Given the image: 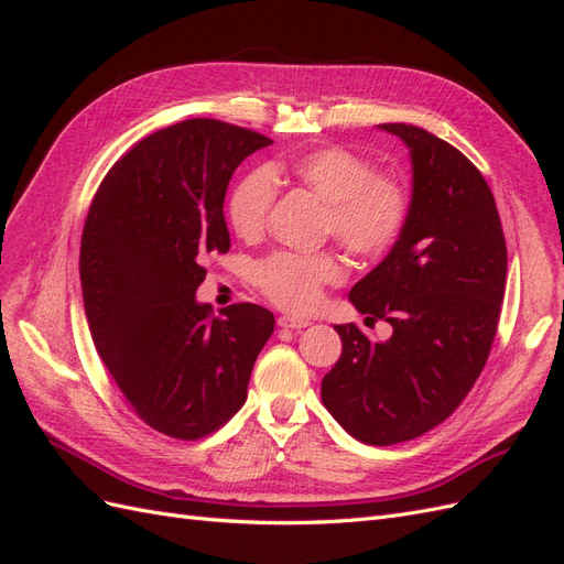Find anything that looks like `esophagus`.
I'll list each match as a JSON object with an SVG mask.
<instances>
[{"mask_svg": "<svg viewBox=\"0 0 564 564\" xmlns=\"http://www.w3.org/2000/svg\"><path fill=\"white\" fill-rule=\"evenodd\" d=\"M278 324L282 329H305L311 324L308 317H299V315H282L278 319Z\"/></svg>", "mask_w": 564, "mask_h": 564, "instance_id": "esophagus-1", "label": "esophagus"}]
</instances>
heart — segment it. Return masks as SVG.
<instances>
[{
	"label": "heart",
	"instance_id": "obj_1",
	"mask_svg": "<svg viewBox=\"0 0 564 564\" xmlns=\"http://www.w3.org/2000/svg\"><path fill=\"white\" fill-rule=\"evenodd\" d=\"M280 181H294L327 202L324 230L362 259H381L395 247L412 214V193L400 176L377 172L360 152L327 145L286 164L251 169L235 183L228 220L237 237L259 240L265 232ZM344 278L346 265L336 251H275L251 270L261 294L286 311H311L322 289Z\"/></svg>",
	"mask_w": 564,
	"mask_h": 564
}]
</instances>
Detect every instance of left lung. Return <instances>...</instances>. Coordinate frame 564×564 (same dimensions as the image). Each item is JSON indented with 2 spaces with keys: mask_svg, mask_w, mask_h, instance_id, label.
I'll return each mask as SVG.
<instances>
[{
  "mask_svg": "<svg viewBox=\"0 0 564 564\" xmlns=\"http://www.w3.org/2000/svg\"><path fill=\"white\" fill-rule=\"evenodd\" d=\"M412 155V214L398 245L350 289V303L392 336L336 324L344 352L322 402L365 445H398L449 419L480 377L506 292V237L477 166L412 124H381Z\"/></svg>",
  "mask_w": 564,
  "mask_h": 564,
  "instance_id": "1",
  "label": "left lung"
}]
</instances>
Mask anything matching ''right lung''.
Segmentation results:
<instances>
[{
  "mask_svg": "<svg viewBox=\"0 0 564 564\" xmlns=\"http://www.w3.org/2000/svg\"><path fill=\"white\" fill-rule=\"evenodd\" d=\"M270 143L220 119H185L119 158L89 207L79 278L96 350L133 412L169 437L199 440L237 414L275 329L256 303L214 317L195 301L207 256L230 249L232 172Z\"/></svg>",
  "mask_w": 564,
  "mask_h": 564,
  "instance_id": "add662e5",
  "label": "right lung"
}]
</instances>
